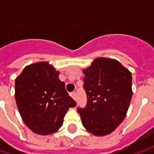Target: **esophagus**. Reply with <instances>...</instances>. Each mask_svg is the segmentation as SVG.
<instances>
[{
	"instance_id": "obj_1",
	"label": "esophagus",
	"mask_w": 154,
	"mask_h": 154,
	"mask_svg": "<svg viewBox=\"0 0 154 154\" xmlns=\"http://www.w3.org/2000/svg\"><path fill=\"white\" fill-rule=\"evenodd\" d=\"M71 97H72L74 100H76V99H77V92H76V91H74V92H72V93H71Z\"/></svg>"
}]
</instances>
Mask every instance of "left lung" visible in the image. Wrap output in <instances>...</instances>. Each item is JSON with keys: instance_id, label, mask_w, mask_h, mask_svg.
I'll return each mask as SVG.
<instances>
[{"instance_id": "obj_1", "label": "left lung", "mask_w": 154, "mask_h": 154, "mask_svg": "<svg viewBox=\"0 0 154 154\" xmlns=\"http://www.w3.org/2000/svg\"><path fill=\"white\" fill-rule=\"evenodd\" d=\"M87 106L77 108L82 123L96 136L109 134L120 125L132 98V75L119 62L96 58L83 70Z\"/></svg>"}]
</instances>
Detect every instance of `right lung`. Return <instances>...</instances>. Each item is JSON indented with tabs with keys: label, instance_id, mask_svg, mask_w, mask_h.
<instances>
[{
	"label": "right lung",
	"instance_id": "obj_1",
	"mask_svg": "<svg viewBox=\"0 0 154 154\" xmlns=\"http://www.w3.org/2000/svg\"><path fill=\"white\" fill-rule=\"evenodd\" d=\"M58 75L52 65L41 62L25 67L15 79L19 112L25 125L38 134L56 132L68 109L77 105Z\"/></svg>",
	"mask_w": 154,
	"mask_h": 154
}]
</instances>
